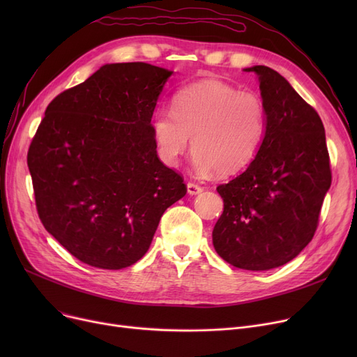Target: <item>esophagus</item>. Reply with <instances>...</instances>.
I'll return each instance as SVG.
<instances>
[{"label":"esophagus","mask_w":357,"mask_h":357,"mask_svg":"<svg viewBox=\"0 0 357 357\" xmlns=\"http://www.w3.org/2000/svg\"><path fill=\"white\" fill-rule=\"evenodd\" d=\"M186 190H188V194H190V195H198V194L202 192V186L190 182L188 185H186Z\"/></svg>","instance_id":"obj_1"}]
</instances>
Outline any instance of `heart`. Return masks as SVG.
Here are the masks:
<instances>
[{"mask_svg": "<svg viewBox=\"0 0 357 357\" xmlns=\"http://www.w3.org/2000/svg\"><path fill=\"white\" fill-rule=\"evenodd\" d=\"M172 109H158L152 133L159 159L176 166L192 137V166L199 175H234L257 156L266 135V108L255 92L217 79L181 89Z\"/></svg>", "mask_w": 357, "mask_h": 357, "instance_id": "1", "label": "heart"}]
</instances>
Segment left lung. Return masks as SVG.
I'll use <instances>...</instances> for the list:
<instances>
[{
    "mask_svg": "<svg viewBox=\"0 0 357 357\" xmlns=\"http://www.w3.org/2000/svg\"><path fill=\"white\" fill-rule=\"evenodd\" d=\"M266 135L245 172L220 185L224 211L213 230L215 252L246 271H269L312 240L331 185L320 116L276 70L256 65Z\"/></svg>",
    "mask_w": 357,
    "mask_h": 357,
    "instance_id": "obj_1",
    "label": "left lung"
}]
</instances>
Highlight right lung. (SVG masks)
Returning <instances> with one entry per match:
<instances>
[{"label":"right lung","instance_id":"obj_1","mask_svg":"<svg viewBox=\"0 0 357 357\" xmlns=\"http://www.w3.org/2000/svg\"><path fill=\"white\" fill-rule=\"evenodd\" d=\"M174 72L144 62L107 63L46 108L29 149L45 229L84 264L131 266L160 217L186 194L158 158L152 116Z\"/></svg>","mask_w":357,"mask_h":357}]
</instances>
